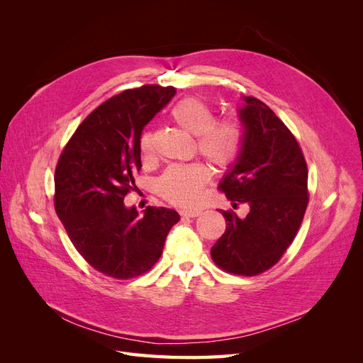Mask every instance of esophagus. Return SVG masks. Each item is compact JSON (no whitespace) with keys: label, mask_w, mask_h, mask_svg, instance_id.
Returning a JSON list of instances; mask_svg holds the SVG:
<instances>
[{"label":"esophagus","mask_w":363,"mask_h":363,"mask_svg":"<svg viewBox=\"0 0 363 363\" xmlns=\"http://www.w3.org/2000/svg\"><path fill=\"white\" fill-rule=\"evenodd\" d=\"M200 213H201V211H182L180 212V215L183 218H195V216H199Z\"/></svg>","instance_id":"34e87169"}]
</instances>
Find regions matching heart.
Returning a JSON list of instances; mask_svg holds the SVG:
<instances>
[{
    "mask_svg": "<svg viewBox=\"0 0 363 363\" xmlns=\"http://www.w3.org/2000/svg\"><path fill=\"white\" fill-rule=\"evenodd\" d=\"M175 124L196 135V148L219 171L232 169L239 162L245 147L244 125L233 118L215 119L213 107L200 96H186L171 107ZM140 155H152V135L140 139ZM212 171L206 163L174 164L162 174L157 191L164 200L177 206H196L203 199Z\"/></svg>",
    "mask_w": 363,
    "mask_h": 363,
    "instance_id": "b5f03b06",
    "label": "heart"
}]
</instances>
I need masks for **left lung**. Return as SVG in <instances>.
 <instances>
[{"mask_svg": "<svg viewBox=\"0 0 363 363\" xmlns=\"http://www.w3.org/2000/svg\"><path fill=\"white\" fill-rule=\"evenodd\" d=\"M239 116L245 147L239 162L219 183L233 207L250 206L240 219L224 211L225 232L212 247L218 268L236 276H259L272 268L292 244L303 223L309 191L307 164L291 130L255 96H245Z\"/></svg>", "mask_w": 363, "mask_h": 363, "instance_id": "obj_1", "label": "left lung"}]
</instances>
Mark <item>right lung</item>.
I'll return each instance as SVG.
<instances>
[{"mask_svg": "<svg viewBox=\"0 0 363 363\" xmlns=\"http://www.w3.org/2000/svg\"><path fill=\"white\" fill-rule=\"evenodd\" d=\"M175 94L144 84L127 89L87 115L65 145L54 174V207L75 250L98 272L128 280L160 259L164 239L180 221L172 208L139 215L124 199L142 168V130Z\"/></svg>", "mask_w": 363, "mask_h": 363, "instance_id": "add662e5", "label": "right lung"}]
</instances>
